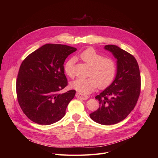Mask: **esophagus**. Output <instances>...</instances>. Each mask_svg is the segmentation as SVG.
<instances>
[{
  "mask_svg": "<svg viewBox=\"0 0 158 158\" xmlns=\"http://www.w3.org/2000/svg\"><path fill=\"white\" fill-rule=\"evenodd\" d=\"M76 97H77V98H80L83 99V100H87V99H88V98H89V97L88 95L81 94V93H79V92L76 93Z\"/></svg>",
  "mask_w": 158,
  "mask_h": 158,
  "instance_id": "obj_1",
  "label": "esophagus"
}]
</instances>
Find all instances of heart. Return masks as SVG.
<instances>
[{
	"instance_id": "heart-1",
	"label": "heart",
	"mask_w": 158,
	"mask_h": 158,
	"mask_svg": "<svg viewBox=\"0 0 158 158\" xmlns=\"http://www.w3.org/2000/svg\"><path fill=\"white\" fill-rule=\"evenodd\" d=\"M81 59L90 66L89 77L79 78L71 83L72 87L81 94H89L98 86L105 88L109 86L114 79L117 73V63L111 57H104V56L92 48H89L79 55ZM74 59L66 62L64 70L70 78L74 77Z\"/></svg>"
}]
</instances>
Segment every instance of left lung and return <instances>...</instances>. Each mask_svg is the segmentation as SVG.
Masks as SVG:
<instances>
[{
	"label": "left lung",
	"mask_w": 158,
	"mask_h": 158,
	"mask_svg": "<svg viewBox=\"0 0 158 158\" xmlns=\"http://www.w3.org/2000/svg\"><path fill=\"white\" fill-rule=\"evenodd\" d=\"M104 48L117 58V73L112 84L95 97L99 108L89 117L102 125H113L125 119L135 108L141 92V76L132 54L113 45Z\"/></svg>",
	"instance_id": "1"
}]
</instances>
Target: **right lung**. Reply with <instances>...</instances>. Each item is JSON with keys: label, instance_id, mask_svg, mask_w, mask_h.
Here are the masks:
<instances>
[{"label": "right lung", "instance_id": "1", "mask_svg": "<svg viewBox=\"0 0 158 158\" xmlns=\"http://www.w3.org/2000/svg\"><path fill=\"white\" fill-rule=\"evenodd\" d=\"M76 48L48 44L31 53L22 61L16 82V96L23 113L40 125L61 120L76 90L60 92L68 85L64 62Z\"/></svg>", "mask_w": 158, "mask_h": 158}]
</instances>
